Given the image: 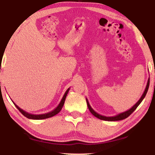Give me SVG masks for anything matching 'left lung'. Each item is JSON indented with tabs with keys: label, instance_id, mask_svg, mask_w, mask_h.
<instances>
[{
	"label": "left lung",
	"instance_id": "left-lung-1",
	"mask_svg": "<svg viewBox=\"0 0 155 155\" xmlns=\"http://www.w3.org/2000/svg\"><path fill=\"white\" fill-rule=\"evenodd\" d=\"M149 83H150V79L149 78V80H148L147 81V86H146V88H145V90H144V93L143 94L142 96H141V97L140 98V99L138 101L137 103L134 105V106L130 108V109H128V110L127 111H124L123 112V113H119L117 115H115V116H113V117H106V116H103V115H101L100 114L97 113V112H95L93 108H92V107H91V105L89 104V103H88V99L86 98V101H87V106H88V109H89L91 113L93 114L94 117H96L97 118H99V119L101 120H107V121H117V120H123L124 119V118H127L128 116H130V115L132 114L133 112L135 110L136 108L138 107V106L140 104L141 102L143 101V100L144 98V97H145L146 94H147V93L148 91V89H149Z\"/></svg>",
	"mask_w": 155,
	"mask_h": 155
}]
</instances>
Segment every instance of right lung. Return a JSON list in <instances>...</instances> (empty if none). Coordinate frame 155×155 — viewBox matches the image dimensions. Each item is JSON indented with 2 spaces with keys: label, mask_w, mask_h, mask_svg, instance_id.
<instances>
[{
  "label": "right lung",
  "mask_w": 155,
  "mask_h": 155,
  "mask_svg": "<svg viewBox=\"0 0 155 155\" xmlns=\"http://www.w3.org/2000/svg\"><path fill=\"white\" fill-rule=\"evenodd\" d=\"M69 90H70V88H68V89L67 90V91L65 92L64 94L63 95V97H62V99L60 102V103L58 104V106L56 107L54 110H52L51 112H48L47 113H45V114H31V113H28L27 112L25 111L24 110H22V108H20L19 107H18L17 105H16L14 102L12 101V103H14V104L15 105V107L18 108V110L21 112V113L24 115L25 117H26L27 118H29V119H34V120H41V119H45V118H50L54 116L57 114H58L59 112H60L62 109V107H63V105L64 104V101L66 99V97L67 96V94L68 93Z\"/></svg>",
  "instance_id": "obj_1"
}]
</instances>
